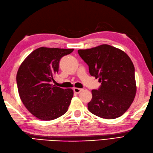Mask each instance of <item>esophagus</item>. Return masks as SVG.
<instances>
[{"label":"esophagus","mask_w":153,"mask_h":153,"mask_svg":"<svg viewBox=\"0 0 153 153\" xmlns=\"http://www.w3.org/2000/svg\"><path fill=\"white\" fill-rule=\"evenodd\" d=\"M82 90H83V89H80V88H74L73 89L74 92L76 93V94H79V93Z\"/></svg>","instance_id":"obj_1"}]
</instances>
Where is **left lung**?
Returning a JSON list of instances; mask_svg holds the SVG:
<instances>
[{"instance_id": "1", "label": "left lung", "mask_w": 153, "mask_h": 153, "mask_svg": "<svg viewBox=\"0 0 153 153\" xmlns=\"http://www.w3.org/2000/svg\"><path fill=\"white\" fill-rule=\"evenodd\" d=\"M89 67V74L101 85L93 89L88 104L91 113L101 118L120 117L132 103L136 93L135 69L125 52L109 45L78 50Z\"/></svg>"}]
</instances>
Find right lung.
<instances>
[{
    "instance_id": "add662e5",
    "label": "right lung",
    "mask_w": 153,
    "mask_h": 153,
    "mask_svg": "<svg viewBox=\"0 0 153 153\" xmlns=\"http://www.w3.org/2000/svg\"><path fill=\"white\" fill-rule=\"evenodd\" d=\"M74 49L40 47L30 54L17 73L19 94L32 115L44 121L55 120L66 113L73 96L72 89L51 84L58 72L60 59Z\"/></svg>"
}]
</instances>
